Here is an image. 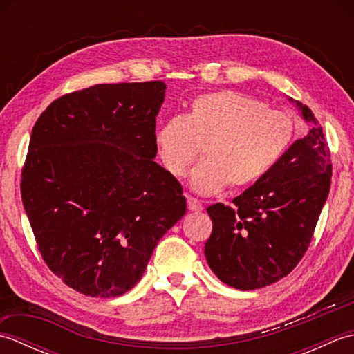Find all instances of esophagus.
Wrapping results in <instances>:
<instances>
[{
    "label": "esophagus",
    "instance_id": "34e87169",
    "mask_svg": "<svg viewBox=\"0 0 354 354\" xmlns=\"http://www.w3.org/2000/svg\"><path fill=\"white\" fill-rule=\"evenodd\" d=\"M187 205H189L190 212H194V213H199L204 209V205H202L198 199H194L192 196H187Z\"/></svg>",
    "mask_w": 354,
    "mask_h": 354
}]
</instances>
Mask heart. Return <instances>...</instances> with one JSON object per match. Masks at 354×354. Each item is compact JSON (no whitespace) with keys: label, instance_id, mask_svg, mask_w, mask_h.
I'll return each instance as SVG.
<instances>
[{"label":"heart","instance_id":"b5f03b06","mask_svg":"<svg viewBox=\"0 0 354 354\" xmlns=\"http://www.w3.org/2000/svg\"><path fill=\"white\" fill-rule=\"evenodd\" d=\"M295 120L265 102L236 91L199 95L185 117L175 115L158 127L155 146L165 171L181 178L196 160H205L190 173V189L208 196L250 187L265 178L295 137Z\"/></svg>","mask_w":354,"mask_h":354}]
</instances>
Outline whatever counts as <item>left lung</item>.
<instances>
[{"instance_id":"8db88e82","label":"left lung","mask_w":354,"mask_h":354,"mask_svg":"<svg viewBox=\"0 0 354 354\" xmlns=\"http://www.w3.org/2000/svg\"><path fill=\"white\" fill-rule=\"evenodd\" d=\"M312 127L293 141L275 167L234 201L207 208L213 221L205 243L209 269L225 284L254 290L288 275L303 259L324 207L332 164L312 111L289 97Z\"/></svg>"}]
</instances>
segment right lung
<instances>
[{
  "label": "right lung",
  "instance_id": "obj_1",
  "mask_svg": "<svg viewBox=\"0 0 354 354\" xmlns=\"http://www.w3.org/2000/svg\"><path fill=\"white\" fill-rule=\"evenodd\" d=\"M167 85L102 84L37 118L21 196L44 261L89 297L123 295L187 212L183 187L153 160Z\"/></svg>",
  "mask_w": 354,
  "mask_h": 354
}]
</instances>
